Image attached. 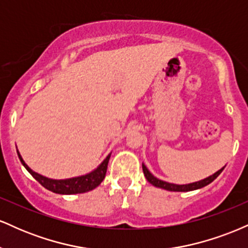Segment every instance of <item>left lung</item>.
Returning <instances> with one entry per match:
<instances>
[{
  "label": "left lung",
  "mask_w": 248,
  "mask_h": 248,
  "mask_svg": "<svg viewBox=\"0 0 248 248\" xmlns=\"http://www.w3.org/2000/svg\"><path fill=\"white\" fill-rule=\"evenodd\" d=\"M223 167L221 169H219L218 171H216L215 173H212L211 176L209 177L201 179V181L193 182V183H189V184H173V183H169V182L162 181V179L155 177L152 172L148 170V168L144 166V163H142V169H143V173L146 176L147 181L149 182L150 184H153L154 186L156 187H161V189L168 190V191H177V192H186V191H193V190H198L201 187L206 186L207 184H210L211 182L215 181L216 178L220 175V172L224 170Z\"/></svg>",
  "instance_id": "obj_1"
}]
</instances>
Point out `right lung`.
<instances>
[{"mask_svg":"<svg viewBox=\"0 0 248 248\" xmlns=\"http://www.w3.org/2000/svg\"><path fill=\"white\" fill-rule=\"evenodd\" d=\"M110 154L112 153L108 154L107 157L91 172H87L81 176H77V177L53 179L45 177V176L41 175V173L33 171V170L25 163L23 158H22L21 154L17 150V155H18L19 161L23 164L25 169L31 173V176H32L37 182H39L45 189L50 190V191L55 193H59V195H76V193H84L95 189V187L104 181L105 176H106L107 166L110 157Z\"/></svg>","mask_w":248,"mask_h":248,"instance_id":"1","label":"right lung"}]
</instances>
